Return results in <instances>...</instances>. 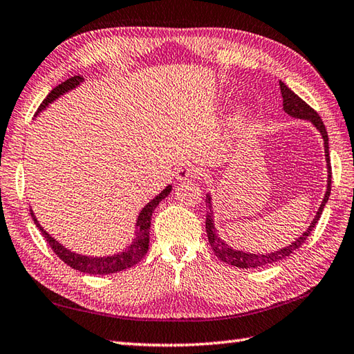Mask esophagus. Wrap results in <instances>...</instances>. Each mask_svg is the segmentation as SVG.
Returning <instances> with one entry per match:
<instances>
[{
    "instance_id": "1",
    "label": "esophagus",
    "mask_w": 354,
    "mask_h": 354,
    "mask_svg": "<svg viewBox=\"0 0 354 354\" xmlns=\"http://www.w3.org/2000/svg\"><path fill=\"white\" fill-rule=\"evenodd\" d=\"M198 175H201V171L195 165H183L176 170V179L178 181H187V179L196 178Z\"/></svg>"
}]
</instances>
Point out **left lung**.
<instances>
[{
	"instance_id": "obj_1",
	"label": "left lung",
	"mask_w": 354,
	"mask_h": 354,
	"mask_svg": "<svg viewBox=\"0 0 354 354\" xmlns=\"http://www.w3.org/2000/svg\"><path fill=\"white\" fill-rule=\"evenodd\" d=\"M279 87H281V95H282V106H283V112L290 115L292 118H296V120H306L310 121L316 130L319 131L322 140H324V150H325V162H327V190H325V195L322 203L317 209L315 219L311 221V224L308 228L304 232L299 238L293 241L292 244H288L287 247L281 248V250L276 252H270V253H250V252H242L236 250V248L230 247L228 244L219 238L216 227H214V219H213V207H212V195L207 193L205 198V205L209 207V212H207L205 216V230H207V236H209V242L213 253L218 256L221 261H224L228 266H234L239 268H258V267H264L274 264V262H279L281 259H286L287 256L292 254L295 250H297L306 239L308 238V234L313 230L315 225L319 221L322 210L327 201L330 198V190H331V165H330V156H328V135L327 130H325L324 122L321 120V116L317 115L313 109H311L306 101H302L299 96H297L292 88H288L282 81H279Z\"/></svg>"
}]
</instances>
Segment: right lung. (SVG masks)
<instances>
[{"instance_id": "right-lung-1", "label": "right lung", "mask_w": 354, "mask_h": 354, "mask_svg": "<svg viewBox=\"0 0 354 354\" xmlns=\"http://www.w3.org/2000/svg\"><path fill=\"white\" fill-rule=\"evenodd\" d=\"M82 78L81 75H75L72 78L66 80L64 82H61L57 87H55L50 93L47 95V98L41 102V106L37 110V115H39L43 110H46L53 101H57L59 96H62L71 90L76 88L80 84H82ZM171 192V185L169 184L165 189L156 195L153 199L147 203V205L142 207V210L140 212L136 218V224H135V238L131 241V244L120 253H113V254H107V256H87V254H80L76 252L68 250L64 245L58 242L55 238H52L48 234L41 224L38 223L37 216H35L33 210L30 209L32 218L35 221V225H37L46 241L48 242V245L52 247V250L58 254V258L61 261H64L67 266H71L72 268L78 270L81 273H87V274H112L116 272H122V270L130 268L136 266L140 262L144 254L149 250V232H150V224H151V213L156 209V205L161 203L164 198L169 196V193Z\"/></svg>"}]
</instances>
